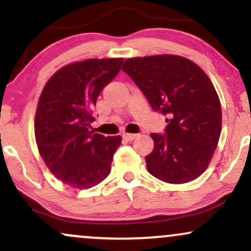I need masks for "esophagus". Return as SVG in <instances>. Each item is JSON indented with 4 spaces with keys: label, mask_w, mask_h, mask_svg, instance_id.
<instances>
[{
    "label": "esophagus",
    "mask_w": 251,
    "mask_h": 251,
    "mask_svg": "<svg viewBox=\"0 0 251 251\" xmlns=\"http://www.w3.org/2000/svg\"><path fill=\"white\" fill-rule=\"evenodd\" d=\"M124 139L127 140V142H131V140H133L135 137H137V134H132V133H124L123 134Z\"/></svg>",
    "instance_id": "esophagus-1"
}]
</instances>
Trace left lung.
<instances>
[{
    "mask_svg": "<svg viewBox=\"0 0 251 251\" xmlns=\"http://www.w3.org/2000/svg\"><path fill=\"white\" fill-rule=\"evenodd\" d=\"M123 71L166 116L164 134L151 133L149 172L170 184L188 183L208 168L221 135L220 98L210 79L191 60L178 55L127 59Z\"/></svg>",
    "mask_w": 251,
    "mask_h": 251,
    "instance_id": "8db88e82",
    "label": "left lung"
}]
</instances>
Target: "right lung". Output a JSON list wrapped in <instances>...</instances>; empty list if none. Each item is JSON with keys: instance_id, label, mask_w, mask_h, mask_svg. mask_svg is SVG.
<instances>
[{"instance_id": "right-lung-1", "label": "right lung", "mask_w": 251, "mask_h": 251, "mask_svg": "<svg viewBox=\"0 0 251 251\" xmlns=\"http://www.w3.org/2000/svg\"><path fill=\"white\" fill-rule=\"evenodd\" d=\"M124 59H89L65 66L48 80L35 114V139L43 162L57 179L88 189L111 172L122 137L89 131L93 106Z\"/></svg>"}]
</instances>
